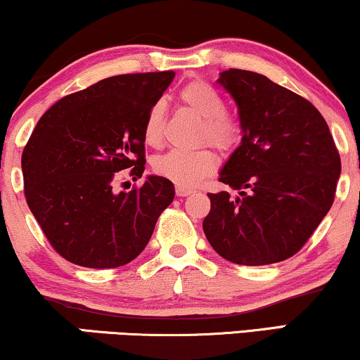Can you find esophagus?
I'll return each mask as SVG.
<instances>
[{
	"instance_id": "34e87169",
	"label": "esophagus",
	"mask_w": 360,
	"mask_h": 360,
	"mask_svg": "<svg viewBox=\"0 0 360 360\" xmlns=\"http://www.w3.org/2000/svg\"><path fill=\"white\" fill-rule=\"evenodd\" d=\"M194 189H192V187H186V186H178L176 187V195L178 197H187V195H191V194H194Z\"/></svg>"
}]
</instances>
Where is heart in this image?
Wrapping results in <instances>:
<instances>
[{
    "label": "heart",
    "mask_w": 360,
    "mask_h": 360,
    "mask_svg": "<svg viewBox=\"0 0 360 360\" xmlns=\"http://www.w3.org/2000/svg\"><path fill=\"white\" fill-rule=\"evenodd\" d=\"M179 101L191 112L202 119L199 140L209 141L215 148L229 151L240 143L243 124L238 115L225 109V99L204 79L189 81L179 91ZM166 103L158 99L146 112L143 139L148 145L158 146L163 140ZM217 168V156L210 148L195 151H169L153 161L155 173L178 186H194Z\"/></svg>",
    "instance_id": "1"
}]
</instances>
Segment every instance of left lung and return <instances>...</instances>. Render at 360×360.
I'll return each instance as SVG.
<instances>
[{
	"label": "left lung",
	"mask_w": 360,
	"mask_h": 360,
	"mask_svg": "<svg viewBox=\"0 0 360 360\" xmlns=\"http://www.w3.org/2000/svg\"><path fill=\"white\" fill-rule=\"evenodd\" d=\"M219 83L243 124L241 145L219 181L238 191L207 194L204 233L226 261L264 266L288 259L330 212L341 158L315 105L264 75L230 68Z\"/></svg>",
	"instance_id": "8db88e82"
}]
</instances>
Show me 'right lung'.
Returning a JSON list of instances; mask_svg holds the SVG:
<instances>
[{
    "label": "right lung",
    "instance_id": "right-lung-1",
    "mask_svg": "<svg viewBox=\"0 0 360 360\" xmlns=\"http://www.w3.org/2000/svg\"><path fill=\"white\" fill-rule=\"evenodd\" d=\"M174 72L117 75L57 101L22 151L24 194L55 251L77 266L110 269L134 261L174 199L173 182L148 176L115 192L119 171H145L146 112Z\"/></svg>",
    "mask_w": 360,
    "mask_h": 360
}]
</instances>
